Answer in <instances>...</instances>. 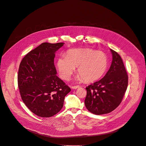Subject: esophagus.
Segmentation results:
<instances>
[{"label": "esophagus", "mask_w": 146, "mask_h": 146, "mask_svg": "<svg viewBox=\"0 0 146 146\" xmlns=\"http://www.w3.org/2000/svg\"><path fill=\"white\" fill-rule=\"evenodd\" d=\"M80 86H79V85H77V86H72V88L73 89H77V88H80Z\"/></svg>", "instance_id": "obj_1"}]
</instances>
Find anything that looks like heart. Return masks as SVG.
I'll return each instance as SVG.
<instances>
[{
    "label": "heart",
    "instance_id": "obj_1",
    "mask_svg": "<svg viewBox=\"0 0 146 146\" xmlns=\"http://www.w3.org/2000/svg\"><path fill=\"white\" fill-rule=\"evenodd\" d=\"M106 55L102 52L90 48H73L69 50L66 56H62L56 61V67L60 76L69 80L76 67L82 78L87 82L99 78L107 67Z\"/></svg>",
    "mask_w": 146,
    "mask_h": 146
}]
</instances>
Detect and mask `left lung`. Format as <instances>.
I'll list each match as a JSON object with an SVG mask.
<instances>
[{
  "instance_id": "left-lung-1",
  "label": "left lung",
  "mask_w": 146,
  "mask_h": 146,
  "mask_svg": "<svg viewBox=\"0 0 146 146\" xmlns=\"http://www.w3.org/2000/svg\"><path fill=\"white\" fill-rule=\"evenodd\" d=\"M112 61L105 76L86 88L85 105L91 113H110L121 103L128 86V75L120 55L110 49Z\"/></svg>"
}]
</instances>
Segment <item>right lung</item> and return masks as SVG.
<instances>
[{
  "instance_id": "obj_1",
  "label": "right lung",
  "mask_w": 146,
  "mask_h": 146,
  "mask_svg": "<svg viewBox=\"0 0 146 146\" xmlns=\"http://www.w3.org/2000/svg\"><path fill=\"white\" fill-rule=\"evenodd\" d=\"M64 43H42L27 53L19 68L18 84L26 107L42 117H52L62 108L71 90L58 77L54 64L56 52Z\"/></svg>"
}]
</instances>
